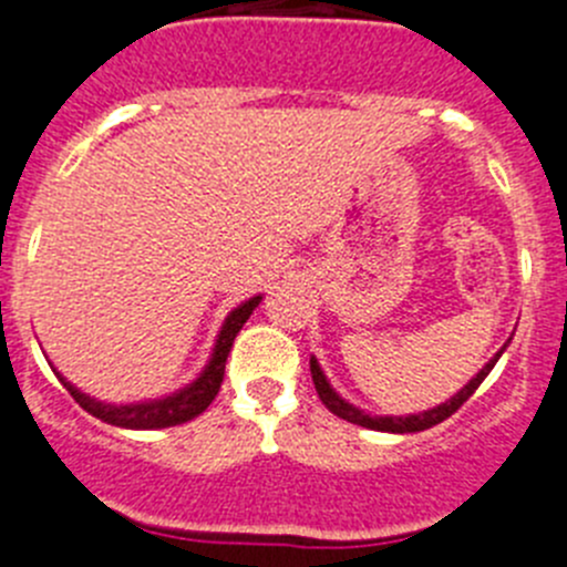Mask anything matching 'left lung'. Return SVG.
Here are the masks:
<instances>
[{
    "mask_svg": "<svg viewBox=\"0 0 567 567\" xmlns=\"http://www.w3.org/2000/svg\"><path fill=\"white\" fill-rule=\"evenodd\" d=\"M506 350V347H503ZM499 350V353H503ZM499 353L494 355L492 361H488L486 367H483L477 375H474L472 381H468L466 386H463L461 392H457L455 398H449L446 404L435 406V410H426V412H417V415H406V417H375V415H367V412L355 410L353 404H347V401H341L339 395H336L333 390H330L328 379H324V372L319 370V364H316V359H310V375H313V384H316V392H319L321 404L328 406L333 415L344 417V421L350 423H359V426H367V430H379V432H421V430H430V426H435V423L446 421L449 415H455L457 410H461L463 404H466L468 398L474 395V390L483 384V379H486L488 372H492V367L497 364Z\"/></svg>",
    "mask_w": 567,
    "mask_h": 567,
    "instance_id": "left-lung-1",
    "label": "left lung"
}]
</instances>
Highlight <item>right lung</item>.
Listing matches in <instances>:
<instances>
[{
	"label": "right lung",
	"instance_id": "add662e5",
	"mask_svg": "<svg viewBox=\"0 0 567 567\" xmlns=\"http://www.w3.org/2000/svg\"><path fill=\"white\" fill-rule=\"evenodd\" d=\"M257 305H259V296H254V299H248L246 305H239V308L228 316L226 324H223L220 330V339H217V347H214L212 361H208V367L203 370L200 379H197L192 386H186V390L175 392V395L169 398H163V401H152V404L112 406V404H101V401H93L90 395L75 390L73 384H68L61 375L59 381L68 386L70 395L75 398V404L84 406L90 415L112 423V426H126V430H163V426L186 423L192 421V417L200 415V412H206L208 404L214 401V395L220 392L228 350H231L234 339H237V333L243 330V324H246L248 316L254 313Z\"/></svg>",
	"mask_w": 567,
	"mask_h": 567
}]
</instances>
